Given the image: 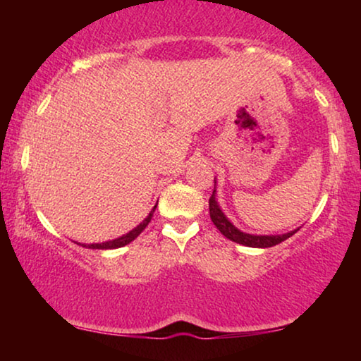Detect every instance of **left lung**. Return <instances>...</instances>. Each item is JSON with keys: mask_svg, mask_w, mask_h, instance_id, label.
Returning <instances> with one entry per match:
<instances>
[{"mask_svg": "<svg viewBox=\"0 0 361 361\" xmlns=\"http://www.w3.org/2000/svg\"><path fill=\"white\" fill-rule=\"evenodd\" d=\"M209 210H210V219L214 221V225L220 230V233L226 236V238L235 241V243L245 245V246H251V248H269V246L279 245L281 241L288 240L289 236H293L295 231H289V233L284 235H250V233H243L238 228H235L233 225L230 224V220L224 215V212L220 210L219 204L215 200V189L212 192L210 199H209Z\"/></svg>", "mask_w": 361, "mask_h": 361, "instance_id": "left-lung-1", "label": "left lung"}]
</instances>
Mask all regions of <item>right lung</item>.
<instances>
[{
    "instance_id": "1",
    "label": "right lung",
    "mask_w": 361,
    "mask_h": 361,
    "mask_svg": "<svg viewBox=\"0 0 361 361\" xmlns=\"http://www.w3.org/2000/svg\"><path fill=\"white\" fill-rule=\"evenodd\" d=\"M154 210H156V205H154V209H152L151 212H149V215L146 216L145 220L141 221L140 225L136 226L135 230H131L130 233H126V235H123V236H120V238H116V240H111V241H105V243H97V245H88V248H93V250H113V248H121V246H125V245H128V243H131L133 240L135 238H137V236H140V233L142 230L146 228L147 226V224H149L151 221V219H152V214H154ZM87 246V245H85Z\"/></svg>"
}]
</instances>
